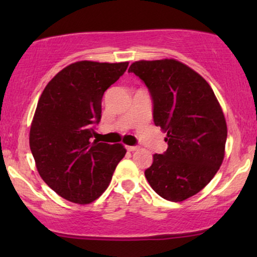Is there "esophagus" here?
Here are the masks:
<instances>
[{
    "label": "esophagus",
    "mask_w": 257,
    "mask_h": 257,
    "mask_svg": "<svg viewBox=\"0 0 257 257\" xmlns=\"http://www.w3.org/2000/svg\"><path fill=\"white\" fill-rule=\"evenodd\" d=\"M126 149H127V151H130V152H135V151H137L139 149L138 146H126Z\"/></svg>",
    "instance_id": "1"
}]
</instances>
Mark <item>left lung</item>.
<instances>
[{"label":"left lung","instance_id":"obj_1","mask_svg":"<svg viewBox=\"0 0 257 257\" xmlns=\"http://www.w3.org/2000/svg\"><path fill=\"white\" fill-rule=\"evenodd\" d=\"M153 103V121L167 137V150L153 154L145 177L161 198L179 202L199 193L223 161L227 124L209 84L175 59L132 63Z\"/></svg>","mask_w":257,"mask_h":257}]
</instances>
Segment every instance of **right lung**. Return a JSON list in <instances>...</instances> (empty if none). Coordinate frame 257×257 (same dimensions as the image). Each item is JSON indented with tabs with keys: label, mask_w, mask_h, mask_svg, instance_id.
I'll return each mask as SVG.
<instances>
[{
	"label": "right lung",
	"mask_w": 257,
	"mask_h": 257,
	"mask_svg": "<svg viewBox=\"0 0 257 257\" xmlns=\"http://www.w3.org/2000/svg\"><path fill=\"white\" fill-rule=\"evenodd\" d=\"M128 63L76 62L59 71L38 100L30 128V150L40 175L69 201H94L110 185L126 150L94 139L103 94Z\"/></svg>",
	"instance_id": "1"
}]
</instances>
